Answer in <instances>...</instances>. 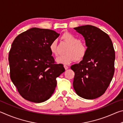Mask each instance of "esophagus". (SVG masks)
Listing matches in <instances>:
<instances>
[{
  "label": "esophagus",
  "instance_id": "34e87169",
  "mask_svg": "<svg viewBox=\"0 0 123 123\" xmlns=\"http://www.w3.org/2000/svg\"><path fill=\"white\" fill-rule=\"evenodd\" d=\"M63 66H64V69H65L66 70H67V69H68V67L67 66H66V65H64Z\"/></svg>",
  "mask_w": 123,
  "mask_h": 123
}]
</instances>
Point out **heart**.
Here are the masks:
<instances>
[{
    "mask_svg": "<svg viewBox=\"0 0 123 123\" xmlns=\"http://www.w3.org/2000/svg\"><path fill=\"white\" fill-rule=\"evenodd\" d=\"M61 39L69 45L65 51L66 54L56 59L57 62L67 64L75 60L80 61L84 59L87 51V45L85 43L80 41L79 38L70 32L64 33L61 36ZM49 49L51 54L55 56L59 55L56 40H53L50 43Z\"/></svg>",
    "mask_w": 123,
    "mask_h": 123,
    "instance_id": "heart-1",
    "label": "heart"
}]
</instances>
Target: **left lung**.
Instances as JSON below:
<instances>
[{
    "label": "left lung",
    "mask_w": 123,
    "mask_h": 123,
    "mask_svg": "<svg viewBox=\"0 0 123 123\" xmlns=\"http://www.w3.org/2000/svg\"><path fill=\"white\" fill-rule=\"evenodd\" d=\"M74 29L84 37L87 51L80 63L71 66L75 73L73 87L80 97L94 99L105 92L113 78V45L109 35L97 27L86 25Z\"/></svg>",
    "instance_id": "left-lung-1"
}]
</instances>
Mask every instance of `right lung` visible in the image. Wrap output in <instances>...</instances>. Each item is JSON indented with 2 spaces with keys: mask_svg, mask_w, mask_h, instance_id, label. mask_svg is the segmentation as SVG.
<instances>
[{
  "mask_svg": "<svg viewBox=\"0 0 123 123\" xmlns=\"http://www.w3.org/2000/svg\"><path fill=\"white\" fill-rule=\"evenodd\" d=\"M60 34L49 29L31 28L18 35L9 55L10 78L20 95L36 103L46 101L65 69L55 63L49 45Z\"/></svg>",
  "mask_w": 123,
  "mask_h": 123,
  "instance_id": "add662e5",
  "label": "right lung"
}]
</instances>
